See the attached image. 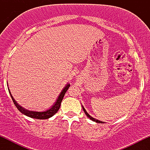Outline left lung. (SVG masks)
I'll use <instances>...</instances> for the list:
<instances>
[{"mask_svg":"<svg viewBox=\"0 0 150 150\" xmlns=\"http://www.w3.org/2000/svg\"><path fill=\"white\" fill-rule=\"evenodd\" d=\"M83 108V110H84V112H85V113L86 115H87V116L88 117V118H89V119H91L92 120H93V121H95V122H97V123H104V122H102V121H100V120H97V119H94V118H92V116H89V115L88 114V113H87V111H85V108L84 107H82Z\"/></svg>","mask_w":150,"mask_h":150,"instance_id":"left-lung-1","label":"left lung"}]
</instances>
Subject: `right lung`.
<instances>
[{
	"mask_svg": "<svg viewBox=\"0 0 150 150\" xmlns=\"http://www.w3.org/2000/svg\"><path fill=\"white\" fill-rule=\"evenodd\" d=\"M69 87H70L69 84L65 86V88L63 89V91H62V92H61V94H60L59 97H58L57 101H56V102L55 103V104L53 105V106L51 108H50V109L47 110V111H44V112H36V111H28V110L23 108L22 106H20V105H19L18 103L16 102V101H15L14 98H13V96L11 95V93H10L9 89H8V90H9L10 94V96H11L12 99H13V103H14L15 106L18 108V109L22 113L26 115V116L30 117V118H37V119H47V118H51V117L53 116L55 113H56L58 112V109H59L60 106H61V101H62V100H63V97H64V96H65V92H67V90H68Z\"/></svg>",
	"mask_w": 150,
	"mask_h": 150,
	"instance_id": "1",
	"label": "right lung"
}]
</instances>
